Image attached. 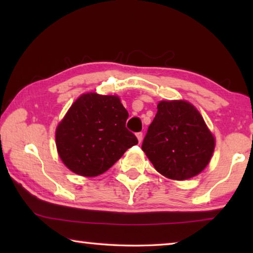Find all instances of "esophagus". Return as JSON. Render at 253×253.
Masks as SVG:
<instances>
[{
  "label": "esophagus",
  "instance_id": "34e87169",
  "mask_svg": "<svg viewBox=\"0 0 253 253\" xmlns=\"http://www.w3.org/2000/svg\"><path fill=\"white\" fill-rule=\"evenodd\" d=\"M136 137H137V139H138V143H140L143 140V132H137Z\"/></svg>",
  "mask_w": 253,
  "mask_h": 253
}]
</instances>
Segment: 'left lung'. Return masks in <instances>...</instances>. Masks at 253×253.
I'll list each match as a JSON object with an SVG mask.
<instances>
[{
	"label": "left lung",
	"instance_id": "1",
	"mask_svg": "<svg viewBox=\"0 0 253 253\" xmlns=\"http://www.w3.org/2000/svg\"><path fill=\"white\" fill-rule=\"evenodd\" d=\"M215 137L196 107L186 100H161L142 145L154 168L166 178L184 181L211 161Z\"/></svg>",
	"mask_w": 253,
	"mask_h": 253
}]
</instances>
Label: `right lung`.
Instances as JSON below:
<instances>
[{"instance_id":"right-lung-1","label":"right lung","mask_w":253,"mask_h":253,"mask_svg":"<svg viewBox=\"0 0 253 253\" xmlns=\"http://www.w3.org/2000/svg\"><path fill=\"white\" fill-rule=\"evenodd\" d=\"M128 111L117 95L85 92L55 128V146L68 169L84 177L108 170L138 143L126 128Z\"/></svg>"}]
</instances>
